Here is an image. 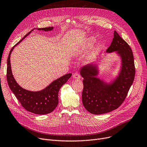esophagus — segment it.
I'll list each match as a JSON object with an SVG mask.
<instances>
[{"mask_svg":"<svg viewBox=\"0 0 147 147\" xmlns=\"http://www.w3.org/2000/svg\"><path fill=\"white\" fill-rule=\"evenodd\" d=\"M73 77V78L75 79H80V75L78 73H76L74 74Z\"/></svg>","mask_w":147,"mask_h":147,"instance_id":"obj_1","label":"esophagus"}]
</instances>
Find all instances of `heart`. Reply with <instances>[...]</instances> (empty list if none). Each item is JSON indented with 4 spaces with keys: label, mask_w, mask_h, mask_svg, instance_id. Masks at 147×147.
<instances>
[{
    "label": "heart",
    "mask_w": 147,
    "mask_h": 147,
    "mask_svg": "<svg viewBox=\"0 0 147 147\" xmlns=\"http://www.w3.org/2000/svg\"><path fill=\"white\" fill-rule=\"evenodd\" d=\"M95 42V38L93 37H88L85 42L83 43V45L82 46V51H85V50H88L90 48H91L92 46L94 45V44ZM101 44H97L94 46V51L95 52V53H97L100 50H101Z\"/></svg>",
    "instance_id": "1"
}]
</instances>
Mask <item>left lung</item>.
<instances>
[{"mask_svg":"<svg viewBox=\"0 0 147 147\" xmlns=\"http://www.w3.org/2000/svg\"><path fill=\"white\" fill-rule=\"evenodd\" d=\"M114 52L120 58V67L117 76L109 82L98 77L100 69L97 62L80 68L84 79L83 104L92 114H102L117 109L134 82L135 68L132 51L115 31L111 45L106 50L107 53Z\"/></svg>","mask_w":147,"mask_h":147,"instance_id":"1","label":"left lung"}]
</instances>
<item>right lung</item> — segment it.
<instances>
[{
  "mask_svg": "<svg viewBox=\"0 0 147 147\" xmlns=\"http://www.w3.org/2000/svg\"><path fill=\"white\" fill-rule=\"evenodd\" d=\"M50 32L53 27L34 28L28 32L11 49L7 60V81L13 94L24 109L32 113L44 115L52 112L58 104V92L61 86L71 78V74H67L53 80L45 89L38 91H31L22 88L14 79L11 65V54L14 48L18 45L34 30Z\"/></svg>",
  "mask_w": 147,
  "mask_h": 147,
  "instance_id": "right-lung-1",
  "label": "right lung"
}]
</instances>
